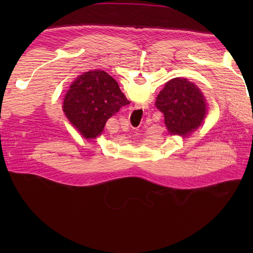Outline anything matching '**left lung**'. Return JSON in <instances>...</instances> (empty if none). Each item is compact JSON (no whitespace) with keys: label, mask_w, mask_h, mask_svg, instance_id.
Here are the masks:
<instances>
[{"label":"left lung","mask_w":253,"mask_h":253,"mask_svg":"<svg viewBox=\"0 0 253 253\" xmlns=\"http://www.w3.org/2000/svg\"><path fill=\"white\" fill-rule=\"evenodd\" d=\"M155 106L164 114L169 135L189 136L198 129L207 114L206 100L200 89L186 78H174L165 84Z\"/></svg>","instance_id":"obj_1"}]
</instances>
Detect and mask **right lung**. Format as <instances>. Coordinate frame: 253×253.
<instances>
[{
    "label": "right lung",
    "instance_id": "1",
    "mask_svg": "<svg viewBox=\"0 0 253 253\" xmlns=\"http://www.w3.org/2000/svg\"><path fill=\"white\" fill-rule=\"evenodd\" d=\"M116 80L101 69L85 72L75 80L65 94L63 111L85 139H95L109 118L129 104Z\"/></svg>",
    "mask_w": 253,
    "mask_h": 253
}]
</instances>
